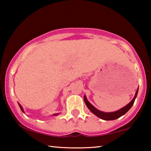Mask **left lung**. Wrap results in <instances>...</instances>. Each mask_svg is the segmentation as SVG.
<instances>
[{"instance_id":"left-lung-1","label":"left lung","mask_w":151,"mask_h":151,"mask_svg":"<svg viewBox=\"0 0 151 151\" xmlns=\"http://www.w3.org/2000/svg\"><path fill=\"white\" fill-rule=\"evenodd\" d=\"M138 91H139V88L137 89L134 97L133 98V99H132V100L130 102V103L128 104L127 106H125L122 109L119 110V111H115V112H102L101 111H99L98 109H96L95 107L92 105V104L89 103V102L87 101V99H86L85 96H84V101H85L86 105L88 107V109L90 110V111L93 112L94 114H95L96 116H98L99 118L103 119V120H105V121H112V120H115L116 119H119V117H121V116L124 115V114L125 113H127V111L131 108L132 106L133 105L134 102L135 101V99H136V97L137 96Z\"/></svg>"}]
</instances>
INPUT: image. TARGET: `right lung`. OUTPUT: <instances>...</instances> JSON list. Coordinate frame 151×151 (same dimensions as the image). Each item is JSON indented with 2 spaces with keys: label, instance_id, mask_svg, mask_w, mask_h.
Instances as JSON below:
<instances>
[{
  "label": "right lung",
  "instance_id": "right-lung-1",
  "mask_svg": "<svg viewBox=\"0 0 151 151\" xmlns=\"http://www.w3.org/2000/svg\"><path fill=\"white\" fill-rule=\"evenodd\" d=\"M19 104V106H20V109H21V111H22V112H24V111H23V109H22V107L21 106V105H20V104ZM57 114H54V115H57Z\"/></svg>",
  "mask_w": 151,
  "mask_h": 151
}]
</instances>
